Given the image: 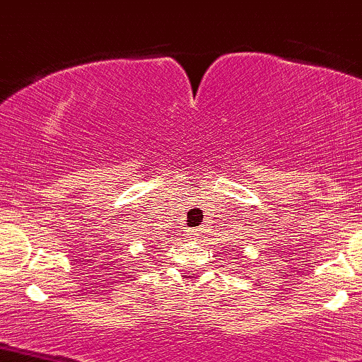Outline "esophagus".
<instances>
[{
    "instance_id": "esophagus-1",
    "label": "esophagus",
    "mask_w": 362,
    "mask_h": 362,
    "mask_svg": "<svg viewBox=\"0 0 362 362\" xmlns=\"http://www.w3.org/2000/svg\"><path fill=\"white\" fill-rule=\"evenodd\" d=\"M185 237L189 240H199L200 239V230H199V228H189V230H187Z\"/></svg>"
}]
</instances>
